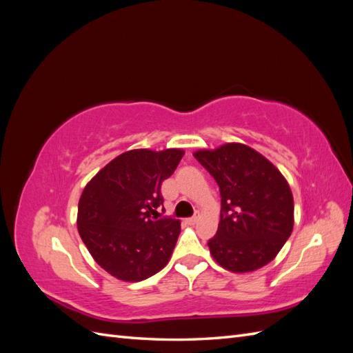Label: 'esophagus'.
Masks as SVG:
<instances>
[{"label":"esophagus","mask_w":353,"mask_h":353,"mask_svg":"<svg viewBox=\"0 0 353 353\" xmlns=\"http://www.w3.org/2000/svg\"><path fill=\"white\" fill-rule=\"evenodd\" d=\"M199 221V216H193V218H188L187 222L190 223V225H194V223Z\"/></svg>","instance_id":"34e87169"}]
</instances>
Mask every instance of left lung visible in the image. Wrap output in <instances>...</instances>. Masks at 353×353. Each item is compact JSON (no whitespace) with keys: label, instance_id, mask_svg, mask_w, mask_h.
Listing matches in <instances>:
<instances>
[{"label":"left lung","instance_id":"left-lung-1","mask_svg":"<svg viewBox=\"0 0 353 353\" xmlns=\"http://www.w3.org/2000/svg\"><path fill=\"white\" fill-rule=\"evenodd\" d=\"M215 178L221 221L209 250L222 268L252 272L270 263L294 223L290 185L268 159L240 143L193 153Z\"/></svg>","mask_w":353,"mask_h":353}]
</instances>
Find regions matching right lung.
Returning <instances> with one entry per match:
<instances>
[{"mask_svg": "<svg viewBox=\"0 0 353 353\" xmlns=\"http://www.w3.org/2000/svg\"><path fill=\"white\" fill-rule=\"evenodd\" d=\"M184 152L130 150L114 157L85 185L78 205V231L94 261L114 279L143 281L165 268L181 222L157 219L162 183Z\"/></svg>", "mask_w": 353, "mask_h": 353, "instance_id": "obj_1", "label": "right lung"}]
</instances>
